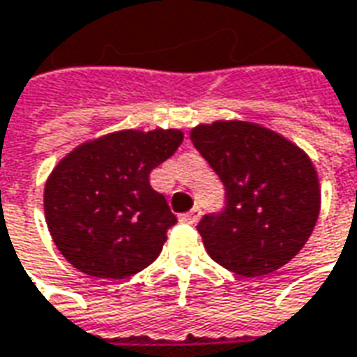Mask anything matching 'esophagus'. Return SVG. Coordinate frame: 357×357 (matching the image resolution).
Returning a JSON list of instances; mask_svg holds the SVG:
<instances>
[{"label": "esophagus", "instance_id": "34e87169", "mask_svg": "<svg viewBox=\"0 0 357 357\" xmlns=\"http://www.w3.org/2000/svg\"><path fill=\"white\" fill-rule=\"evenodd\" d=\"M199 217H202V209L199 207H193L191 211H188V213H183V215L179 217L183 223H190V225H195L197 221H199Z\"/></svg>", "mask_w": 357, "mask_h": 357}]
</instances>
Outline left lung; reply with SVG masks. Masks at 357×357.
Segmentation results:
<instances>
[{"label": "left lung", "mask_w": 357, "mask_h": 357, "mask_svg": "<svg viewBox=\"0 0 357 357\" xmlns=\"http://www.w3.org/2000/svg\"><path fill=\"white\" fill-rule=\"evenodd\" d=\"M191 142L223 188V209L197 231L209 257L241 277H263L296 257L320 213V185L308 155L249 122H213Z\"/></svg>", "instance_id": "1"}]
</instances>
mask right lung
<instances>
[{"label": "right lung", "mask_w": 357, "mask_h": 357, "mask_svg": "<svg viewBox=\"0 0 357 357\" xmlns=\"http://www.w3.org/2000/svg\"><path fill=\"white\" fill-rule=\"evenodd\" d=\"M179 130H124L86 142L45 185V219L56 249L80 273L128 278L158 259L178 223L150 172L174 154Z\"/></svg>", "instance_id": "obj_1"}]
</instances>
